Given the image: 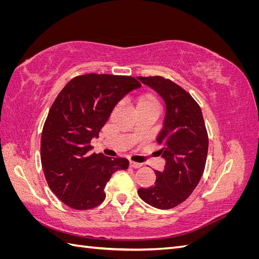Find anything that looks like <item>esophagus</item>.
<instances>
[{"mask_svg":"<svg viewBox=\"0 0 259 259\" xmlns=\"http://www.w3.org/2000/svg\"><path fill=\"white\" fill-rule=\"evenodd\" d=\"M130 166L133 167V168H138V167L142 166V163H137V162L130 161Z\"/></svg>","mask_w":259,"mask_h":259,"instance_id":"esophagus-1","label":"esophagus"}]
</instances>
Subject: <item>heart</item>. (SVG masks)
<instances>
[{"label":"heart","instance_id":"heart-1","mask_svg":"<svg viewBox=\"0 0 259 259\" xmlns=\"http://www.w3.org/2000/svg\"><path fill=\"white\" fill-rule=\"evenodd\" d=\"M158 108L160 109V100L158 96L151 91L145 92L140 94L136 100V109H151Z\"/></svg>","mask_w":259,"mask_h":259}]
</instances>
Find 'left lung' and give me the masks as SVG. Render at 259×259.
<instances>
[{
    "label": "left lung",
    "mask_w": 259,
    "mask_h": 259,
    "mask_svg": "<svg viewBox=\"0 0 259 259\" xmlns=\"http://www.w3.org/2000/svg\"><path fill=\"white\" fill-rule=\"evenodd\" d=\"M164 99L166 114L156 137L166 161L163 171L155 170V184L139 188L148 204L161 209L183 203L198 186L205 168L208 136L199 104L179 85L160 75L138 76Z\"/></svg>",
    "instance_id": "left-lung-1"
}]
</instances>
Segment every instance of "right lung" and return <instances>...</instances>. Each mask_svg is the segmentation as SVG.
Segmentation results:
<instances>
[{"label": "right lung", "instance_id": "add662e5", "mask_svg": "<svg viewBox=\"0 0 259 259\" xmlns=\"http://www.w3.org/2000/svg\"><path fill=\"white\" fill-rule=\"evenodd\" d=\"M142 84L130 75L89 73L70 80L53 103L41 137V162L55 195L74 209H91L106 198L113 173L128 160L90 153L113 108Z\"/></svg>", "mask_w": 259, "mask_h": 259}]
</instances>
